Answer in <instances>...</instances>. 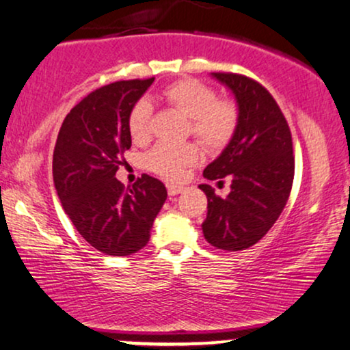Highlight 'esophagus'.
<instances>
[{
    "instance_id": "esophagus-1",
    "label": "esophagus",
    "mask_w": 350,
    "mask_h": 350,
    "mask_svg": "<svg viewBox=\"0 0 350 350\" xmlns=\"http://www.w3.org/2000/svg\"><path fill=\"white\" fill-rule=\"evenodd\" d=\"M180 192H184L183 186H178V184H167V193H170L171 197L178 196Z\"/></svg>"
}]
</instances>
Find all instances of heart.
<instances>
[{"label": "heart", "mask_w": 350, "mask_h": 350, "mask_svg": "<svg viewBox=\"0 0 350 350\" xmlns=\"http://www.w3.org/2000/svg\"><path fill=\"white\" fill-rule=\"evenodd\" d=\"M161 98L171 107L178 109L191 119L189 132L205 148L217 151L225 148L238 129L239 112L237 104L228 99H218L217 91L199 79H178L167 84ZM153 106L150 100L140 99L129 113V132L137 143H145L151 137ZM199 159V148L193 143H158L146 154V166L163 178L178 180L184 170Z\"/></svg>", "instance_id": "1"}]
</instances>
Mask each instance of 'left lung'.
<instances>
[{
	"instance_id": "8db88e82",
	"label": "left lung",
	"mask_w": 350,
	"mask_h": 350,
	"mask_svg": "<svg viewBox=\"0 0 350 350\" xmlns=\"http://www.w3.org/2000/svg\"><path fill=\"white\" fill-rule=\"evenodd\" d=\"M233 91L239 120L223 153L204 170L210 180L231 179V191L218 197L208 184L204 237L212 246L241 251L259 241L280 217L295 174L292 133L279 104L262 84L238 73H212Z\"/></svg>"
}]
</instances>
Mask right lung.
<instances>
[{"instance_id": "add662e5", "label": "right lung", "mask_w": 350, "mask_h": 350, "mask_svg": "<svg viewBox=\"0 0 350 350\" xmlns=\"http://www.w3.org/2000/svg\"><path fill=\"white\" fill-rule=\"evenodd\" d=\"M154 78L116 81L90 92L63 120L53 150V183L66 215L92 247L130 256L150 239L167 192L143 174L125 189L116 172L132 146L129 113Z\"/></svg>"}]
</instances>
